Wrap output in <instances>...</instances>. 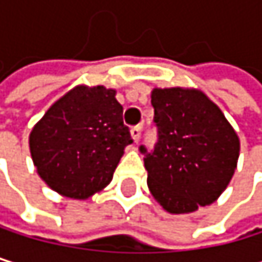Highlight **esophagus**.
<instances>
[{
    "label": "esophagus",
    "mask_w": 262,
    "mask_h": 262,
    "mask_svg": "<svg viewBox=\"0 0 262 262\" xmlns=\"http://www.w3.org/2000/svg\"><path fill=\"white\" fill-rule=\"evenodd\" d=\"M130 135H132V138H134V141H135V143H138L140 135H141V127H140V125L132 127V128H130Z\"/></svg>",
    "instance_id": "1"
}]
</instances>
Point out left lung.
Masks as SVG:
<instances>
[{"mask_svg": "<svg viewBox=\"0 0 262 262\" xmlns=\"http://www.w3.org/2000/svg\"><path fill=\"white\" fill-rule=\"evenodd\" d=\"M154 150L144 146L147 187L169 214L195 212L228 187L239 159V137L222 110L198 89L156 88Z\"/></svg>", "mask_w": 262, "mask_h": 262, "instance_id": "left-lung-1", "label": "left lung"}]
</instances>
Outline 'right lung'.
I'll list each match as a JSON object with an SVG mask.
<instances>
[{
    "instance_id": "obj_1",
    "label": "right lung",
    "mask_w": 262,
    "mask_h": 262,
    "mask_svg": "<svg viewBox=\"0 0 262 262\" xmlns=\"http://www.w3.org/2000/svg\"><path fill=\"white\" fill-rule=\"evenodd\" d=\"M115 96L105 86H75L33 127V162L59 195L86 200L112 182L124 147L132 143Z\"/></svg>"
}]
</instances>
